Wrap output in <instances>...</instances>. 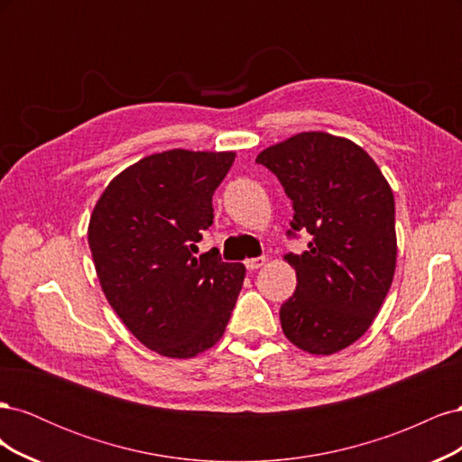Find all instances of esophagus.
<instances>
[{"instance_id": "34e87169", "label": "esophagus", "mask_w": 462, "mask_h": 462, "mask_svg": "<svg viewBox=\"0 0 462 462\" xmlns=\"http://www.w3.org/2000/svg\"><path fill=\"white\" fill-rule=\"evenodd\" d=\"M268 262V258L265 256H258V258H248L246 262H245V265L248 270H258V268H262V265Z\"/></svg>"}]
</instances>
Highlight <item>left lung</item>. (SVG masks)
Here are the masks:
<instances>
[{
  "mask_svg": "<svg viewBox=\"0 0 462 462\" xmlns=\"http://www.w3.org/2000/svg\"><path fill=\"white\" fill-rule=\"evenodd\" d=\"M292 200L302 254H285L297 291L279 310L285 337L333 355L366 333L395 275V199L366 150L343 136L299 133L258 153ZM289 231V233H292Z\"/></svg>",
  "mask_w": 462,
  "mask_h": 462,
  "instance_id": "8db88e82",
  "label": "left lung"
}]
</instances>
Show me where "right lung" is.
<instances>
[{
    "mask_svg": "<svg viewBox=\"0 0 462 462\" xmlns=\"http://www.w3.org/2000/svg\"><path fill=\"white\" fill-rule=\"evenodd\" d=\"M235 152L167 150L109 180L88 223L94 268L111 309L150 351L190 358L226 331L245 279L197 243Z\"/></svg>",
    "mask_w": 462,
    "mask_h": 462,
    "instance_id": "add662e5",
    "label": "right lung"
}]
</instances>
